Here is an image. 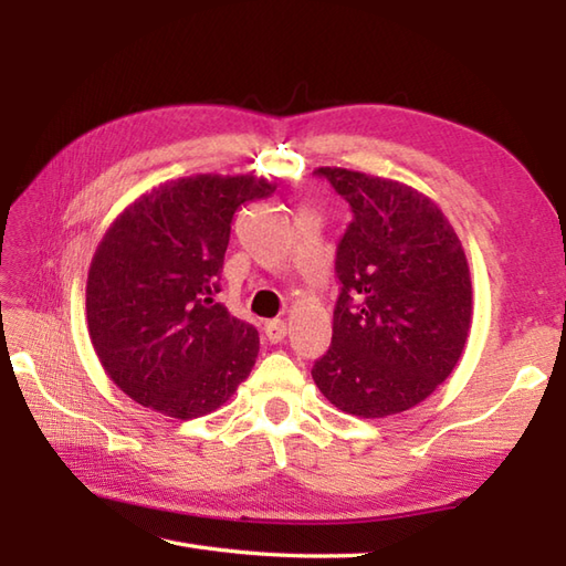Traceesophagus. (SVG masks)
I'll use <instances>...</instances> for the list:
<instances>
[{
	"label": "esophagus",
	"mask_w": 566,
	"mask_h": 566,
	"mask_svg": "<svg viewBox=\"0 0 566 566\" xmlns=\"http://www.w3.org/2000/svg\"><path fill=\"white\" fill-rule=\"evenodd\" d=\"M264 335H268L270 343H280L286 335V323L282 318H272L264 323Z\"/></svg>",
	"instance_id": "obj_1"
}]
</instances>
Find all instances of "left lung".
<instances>
[{
    "label": "left lung",
    "mask_w": 566,
    "mask_h": 566,
    "mask_svg": "<svg viewBox=\"0 0 566 566\" xmlns=\"http://www.w3.org/2000/svg\"><path fill=\"white\" fill-rule=\"evenodd\" d=\"M350 203L338 245L333 343L311 369L340 411L387 418L426 401L460 363L472 276L448 216L423 191L345 167H318Z\"/></svg>",
    "instance_id": "1"
}]
</instances>
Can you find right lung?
I'll return each instance as SVG.
<instances>
[{
  "mask_svg": "<svg viewBox=\"0 0 566 566\" xmlns=\"http://www.w3.org/2000/svg\"><path fill=\"white\" fill-rule=\"evenodd\" d=\"M252 175H191L116 216L87 274V331L128 399L189 420L221 408L260 353L258 331L213 296L240 203L270 197Z\"/></svg>",
  "mask_w": 566,
  "mask_h": 566,
  "instance_id": "obj_1",
  "label": "right lung"
}]
</instances>
